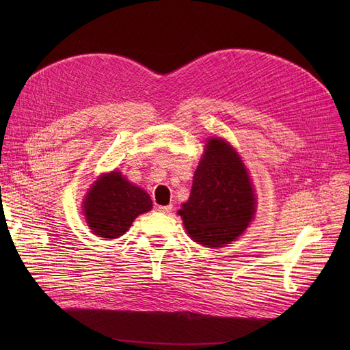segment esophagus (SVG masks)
I'll return each instance as SVG.
<instances>
[{
	"mask_svg": "<svg viewBox=\"0 0 350 350\" xmlns=\"http://www.w3.org/2000/svg\"><path fill=\"white\" fill-rule=\"evenodd\" d=\"M157 210H159L160 213H164V214H165V213H170V211L173 210V206H172V204H169V206H160Z\"/></svg>",
	"mask_w": 350,
	"mask_h": 350,
	"instance_id": "obj_1",
	"label": "esophagus"
}]
</instances>
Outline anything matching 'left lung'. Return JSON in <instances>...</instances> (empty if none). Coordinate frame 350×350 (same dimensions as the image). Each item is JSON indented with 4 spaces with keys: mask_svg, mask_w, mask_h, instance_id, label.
Returning <instances> with one entry per match:
<instances>
[{
    "mask_svg": "<svg viewBox=\"0 0 350 350\" xmlns=\"http://www.w3.org/2000/svg\"><path fill=\"white\" fill-rule=\"evenodd\" d=\"M255 211L252 183L243 160L223 139L211 137L178 214L198 244L221 247L241 235Z\"/></svg>",
    "mask_w": 350,
    "mask_h": 350,
    "instance_id": "8db88e82",
    "label": "left lung"
}]
</instances>
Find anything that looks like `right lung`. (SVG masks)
<instances>
[{
    "label": "right lung",
    "mask_w": 350,
    "mask_h": 350,
    "mask_svg": "<svg viewBox=\"0 0 350 350\" xmlns=\"http://www.w3.org/2000/svg\"><path fill=\"white\" fill-rule=\"evenodd\" d=\"M152 207L150 196L119 172L99 177L83 203L90 230L102 238L123 235L139 214L150 211Z\"/></svg>",
    "instance_id": "1"
}]
</instances>
